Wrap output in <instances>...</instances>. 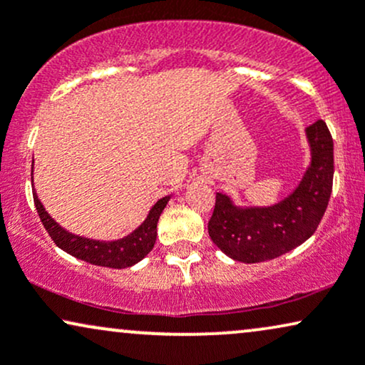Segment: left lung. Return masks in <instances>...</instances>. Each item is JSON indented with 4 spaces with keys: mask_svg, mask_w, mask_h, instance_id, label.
Here are the masks:
<instances>
[{
    "mask_svg": "<svg viewBox=\"0 0 365 365\" xmlns=\"http://www.w3.org/2000/svg\"><path fill=\"white\" fill-rule=\"evenodd\" d=\"M312 163L298 187L268 207H238L226 194H216L207 223L212 243L230 258L259 263L300 246L319 228L334 181V140L324 120L307 127Z\"/></svg>",
    "mask_w": 365,
    "mask_h": 365,
    "instance_id": "left-lung-1",
    "label": "left lung"
}]
</instances>
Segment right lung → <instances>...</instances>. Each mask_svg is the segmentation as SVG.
Wrapping results in <instances>:
<instances>
[{"label": "right lung", "mask_w": 365, "mask_h": 365, "mask_svg": "<svg viewBox=\"0 0 365 365\" xmlns=\"http://www.w3.org/2000/svg\"><path fill=\"white\" fill-rule=\"evenodd\" d=\"M33 201H35L38 216H40L45 230L48 231L55 245L63 250V252H67L78 259H83L87 263L97 264V267L127 268L140 262L154 248L155 236H158L159 216L165 205H168L169 196L155 202L139 228L132 231L130 235H127L125 238L115 241H98L68 233L67 230L61 228L53 217L45 211L43 205L38 200L35 189H33Z\"/></svg>", "instance_id": "1"}]
</instances>
